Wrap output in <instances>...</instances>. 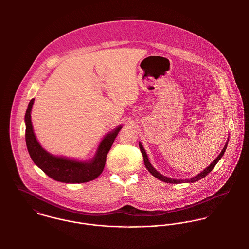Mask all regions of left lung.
Listing matches in <instances>:
<instances>
[{"mask_svg":"<svg viewBox=\"0 0 249 249\" xmlns=\"http://www.w3.org/2000/svg\"><path fill=\"white\" fill-rule=\"evenodd\" d=\"M227 143L228 142H226L225 143V145H224V147L222 148V150H221V152L219 153V155L215 158V160L213 161V163L208 167V168H206L202 173H200L199 175H197V176H196L195 178H191V179H185V180H180V179H173V178H167V177H164V176H162L161 174H159L152 166H151V164L149 163V161H148V158H147V155H146V153H145V151H144V149H143V147H142V144H141V142L139 143V147H140V150H141V152H142V157H143V163H144V166H145V168L147 169V171L154 177V178H158L159 180H161V181H164V182H166V183H172V184H179V183H185V182H189V183H193V182H196V181H197V180H199V179H201V178H205L209 173H211V171L213 170V168H214V166L216 165V163L219 161V159L222 157V155L224 154V152H225V149H226V146H227Z\"/></svg>","mask_w":249,"mask_h":249,"instance_id":"1","label":"left lung"}]
</instances>
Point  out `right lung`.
I'll return each mask as SVG.
<instances>
[{"instance_id": "obj_1", "label": "right lung", "mask_w": 249, "mask_h": 249, "mask_svg": "<svg viewBox=\"0 0 249 249\" xmlns=\"http://www.w3.org/2000/svg\"><path fill=\"white\" fill-rule=\"evenodd\" d=\"M35 99L27 109L26 122V142L29 153L36 164L48 177L64 183H83L94 180L104 171L107 156L117 137L121 126L110 132L102 141L96 156L90 162H77L70 159L51 155L37 142L31 120V112Z\"/></svg>"}]
</instances>
